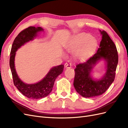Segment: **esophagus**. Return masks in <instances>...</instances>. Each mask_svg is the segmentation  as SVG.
<instances>
[{"label": "esophagus", "instance_id": "esophagus-1", "mask_svg": "<svg viewBox=\"0 0 128 128\" xmlns=\"http://www.w3.org/2000/svg\"><path fill=\"white\" fill-rule=\"evenodd\" d=\"M64 67L66 68H70L72 67V64L69 62H67L64 64Z\"/></svg>", "mask_w": 128, "mask_h": 128}]
</instances>
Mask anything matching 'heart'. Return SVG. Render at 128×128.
<instances>
[{"mask_svg": "<svg viewBox=\"0 0 128 128\" xmlns=\"http://www.w3.org/2000/svg\"><path fill=\"white\" fill-rule=\"evenodd\" d=\"M96 45L97 42L91 34L80 33L72 38L66 46V48L68 51H73L78 49L75 54L76 57L80 60H84L91 55Z\"/></svg>", "mask_w": 128, "mask_h": 128, "instance_id": "heart-1", "label": "heart"}]
</instances>
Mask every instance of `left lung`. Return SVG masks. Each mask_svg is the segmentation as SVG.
Listing matches in <instances>:
<instances>
[{"label":"left lung","instance_id":"left-lung-1","mask_svg":"<svg viewBox=\"0 0 128 128\" xmlns=\"http://www.w3.org/2000/svg\"><path fill=\"white\" fill-rule=\"evenodd\" d=\"M102 39L99 48L86 62L76 65L74 86L76 91L85 98H94L103 94L113 82L118 64V53L114 42L104 30H100ZM102 58L107 61L106 75L100 80H93L90 76L92 69Z\"/></svg>","mask_w":128,"mask_h":128}]
</instances>
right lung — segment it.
Instances as JSON below:
<instances>
[{"label": "right lung", "instance_id": "obj_1", "mask_svg": "<svg viewBox=\"0 0 128 128\" xmlns=\"http://www.w3.org/2000/svg\"><path fill=\"white\" fill-rule=\"evenodd\" d=\"M42 30L41 27L29 26L21 31L15 38L10 53V66L14 86L22 94L32 99H40L48 95L52 90L56 79L63 72L64 68L63 64L52 68L44 78L36 84H26L18 78L14 66L15 52L26 42L32 40L37 33Z\"/></svg>", "mask_w": 128, "mask_h": 128}]
</instances>
